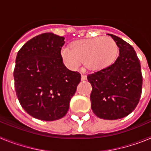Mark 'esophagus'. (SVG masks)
Listing matches in <instances>:
<instances>
[{"mask_svg":"<svg viewBox=\"0 0 151 151\" xmlns=\"http://www.w3.org/2000/svg\"><path fill=\"white\" fill-rule=\"evenodd\" d=\"M82 81L87 80V76H86V75L82 74Z\"/></svg>","mask_w":151,"mask_h":151,"instance_id":"obj_1","label":"esophagus"}]
</instances>
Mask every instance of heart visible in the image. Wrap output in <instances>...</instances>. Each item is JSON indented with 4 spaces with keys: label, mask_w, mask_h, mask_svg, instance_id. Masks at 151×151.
I'll use <instances>...</instances> for the list:
<instances>
[{
    "label": "heart",
    "mask_w": 151,
    "mask_h": 151,
    "mask_svg": "<svg viewBox=\"0 0 151 151\" xmlns=\"http://www.w3.org/2000/svg\"><path fill=\"white\" fill-rule=\"evenodd\" d=\"M118 47L110 37H97L75 42L71 47L63 46L60 54L69 67L78 69L85 62L91 69H99L110 65L116 57Z\"/></svg>",
    "instance_id": "obj_1"
}]
</instances>
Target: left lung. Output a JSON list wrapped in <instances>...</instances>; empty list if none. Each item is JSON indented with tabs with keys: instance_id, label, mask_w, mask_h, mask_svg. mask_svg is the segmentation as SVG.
Here are the masks:
<instances>
[{
	"instance_id": "left-lung-1",
	"label": "left lung",
	"mask_w": 151,
	"mask_h": 151,
	"mask_svg": "<svg viewBox=\"0 0 151 151\" xmlns=\"http://www.w3.org/2000/svg\"><path fill=\"white\" fill-rule=\"evenodd\" d=\"M119 57L110 66L88 76L92 86L91 110L101 119L113 120L130 114L138 105L142 90L141 63L135 50L112 34Z\"/></svg>"
}]
</instances>
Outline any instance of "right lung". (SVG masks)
<instances>
[{
    "instance_id": "add662e5",
    "label": "right lung",
    "mask_w": 151,
    "mask_h": 151,
    "mask_svg": "<svg viewBox=\"0 0 151 151\" xmlns=\"http://www.w3.org/2000/svg\"><path fill=\"white\" fill-rule=\"evenodd\" d=\"M64 39L44 33L28 41L17 53L13 72L17 96L24 110L38 119L63 118L81 81V74L63 62Z\"/></svg>"
}]
</instances>
